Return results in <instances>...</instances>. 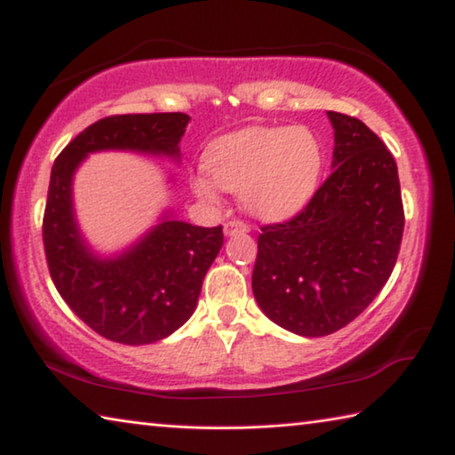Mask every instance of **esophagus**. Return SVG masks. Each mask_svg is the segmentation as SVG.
<instances>
[{
  "label": "esophagus",
  "mask_w": 455,
  "mask_h": 455,
  "mask_svg": "<svg viewBox=\"0 0 455 455\" xmlns=\"http://www.w3.org/2000/svg\"><path fill=\"white\" fill-rule=\"evenodd\" d=\"M238 233H249V225L243 220H228L225 225V235L227 236H233Z\"/></svg>",
  "instance_id": "esophagus-1"
}]
</instances>
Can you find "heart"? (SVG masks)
Instances as JSON below:
<instances>
[{
    "mask_svg": "<svg viewBox=\"0 0 455 455\" xmlns=\"http://www.w3.org/2000/svg\"><path fill=\"white\" fill-rule=\"evenodd\" d=\"M325 152L307 126H257L222 136L206 156L220 188L241 195L252 217L276 222L295 217L317 195ZM200 174L196 190L212 200L214 184Z\"/></svg>",
    "mask_w": 455,
    "mask_h": 455,
    "instance_id": "1",
    "label": "heart"
}]
</instances>
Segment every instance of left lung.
Returning a JSON list of instances; mask_svg holds the SVG:
<instances>
[{"label":"left lung","mask_w":455,"mask_h":455,"mask_svg":"<svg viewBox=\"0 0 455 455\" xmlns=\"http://www.w3.org/2000/svg\"><path fill=\"white\" fill-rule=\"evenodd\" d=\"M333 172L305 209L259 235L252 292L268 319L331 335L363 313L394 271L403 236L397 164L363 122L327 112Z\"/></svg>","instance_id":"1"}]
</instances>
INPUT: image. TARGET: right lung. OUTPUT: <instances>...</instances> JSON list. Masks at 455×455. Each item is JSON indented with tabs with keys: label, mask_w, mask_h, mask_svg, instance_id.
<instances>
[{
	"label": "right lung",
	"mask_w": 455,
	"mask_h": 455,
	"mask_svg": "<svg viewBox=\"0 0 455 455\" xmlns=\"http://www.w3.org/2000/svg\"><path fill=\"white\" fill-rule=\"evenodd\" d=\"M188 114H124L94 122L61 150L50 176L44 249L52 281L70 309L110 341H163L195 313L222 227H195L166 211L158 225L116 255L84 238L74 211V174L88 154L124 150L180 160Z\"/></svg>",
	"instance_id": "add662e5"
}]
</instances>
